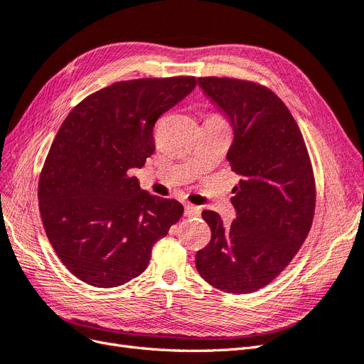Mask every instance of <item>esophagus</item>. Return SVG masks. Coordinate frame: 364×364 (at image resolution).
I'll return each mask as SVG.
<instances>
[{"label":"esophagus","instance_id":"esophagus-1","mask_svg":"<svg viewBox=\"0 0 364 364\" xmlns=\"http://www.w3.org/2000/svg\"><path fill=\"white\" fill-rule=\"evenodd\" d=\"M200 214H202V209H200L198 206H194V205H186L185 206V215L186 217H200Z\"/></svg>","mask_w":364,"mask_h":364}]
</instances>
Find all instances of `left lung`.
I'll return each instance as SVG.
<instances>
[{
  "label": "left lung",
  "mask_w": 364,
  "mask_h": 364,
  "mask_svg": "<svg viewBox=\"0 0 364 364\" xmlns=\"http://www.w3.org/2000/svg\"><path fill=\"white\" fill-rule=\"evenodd\" d=\"M198 85L232 124L228 161L241 181L230 198L236 220L229 228L217 212H202L212 236L196 267L217 289L250 294L277 277L306 241L315 178L301 131L274 92L235 78H198Z\"/></svg>",
  "instance_id": "8db88e82"
}]
</instances>
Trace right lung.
<instances>
[{
	"label": "right lung",
	"mask_w": 364,
	"mask_h": 364,
	"mask_svg": "<svg viewBox=\"0 0 364 364\" xmlns=\"http://www.w3.org/2000/svg\"><path fill=\"white\" fill-rule=\"evenodd\" d=\"M196 85L194 77L114 82L60 127L37 197L49 242L84 283L116 287L139 277L155 242L182 217L178 200L141 190L131 170L155 152L156 120Z\"/></svg>",
	"instance_id": "add662e5"
}]
</instances>
